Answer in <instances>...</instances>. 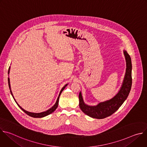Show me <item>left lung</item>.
<instances>
[{
	"label": "left lung",
	"mask_w": 147,
	"mask_h": 147,
	"mask_svg": "<svg viewBox=\"0 0 147 147\" xmlns=\"http://www.w3.org/2000/svg\"><path fill=\"white\" fill-rule=\"evenodd\" d=\"M126 60V72L122 86L119 92L111 99L100 102L96 106L91 107L86 105L83 101L81 93L79 94V106L81 110L87 115L95 119H104L114 113L127 99L132 85V65L130 55L124 51Z\"/></svg>",
	"instance_id": "1"
}]
</instances>
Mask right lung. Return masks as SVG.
I'll return each mask as SVG.
<instances>
[{
    "label": "right lung",
    "instance_id": "right-lung-1",
    "mask_svg": "<svg viewBox=\"0 0 147 147\" xmlns=\"http://www.w3.org/2000/svg\"><path fill=\"white\" fill-rule=\"evenodd\" d=\"M8 73H9V72H8ZM8 82H9V88L10 89V80H9V78H8ZM67 84H66L65 86H64L62 88V89L61 90V91H60V94H59V96H58V98H57V99L56 102V103L54 105H53L51 108H50L49 109H48V111H45V112H41V113H32V112H30L26 111H25L24 109H23L22 107H21L16 102V101L15 100H15V102H16V103L17 104V105L20 107V108L21 109H22L23 112H24L27 115H28V116H31V117H45V116H48V115H49V114L52 113V112H53L56 109V108H57V107H58V103H59V96H60V95L61 92L63 91V90L65 89V88L67 86ZM10 92H11V95L13 96V94H12L11 90H10Z\"/></svg>",
    "mask_w": 147,
    "mask_h": 147
}]
</instances>
